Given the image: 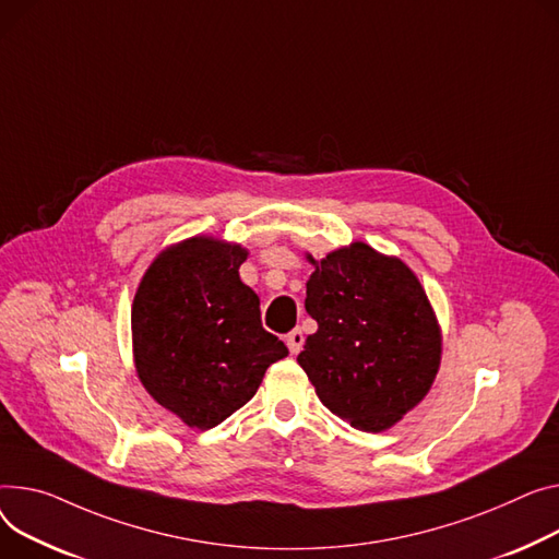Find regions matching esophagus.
Masks as SVG:
<instances>
[{
  "mask_svg": "<svg viewBox=\"0 0 559 559\" xmlns=\"http://www.w3.org/2000/svg\"><path fill=\"white\" fill-rule=\"evenodd\" d=\"M304 342H306V337H304V332H301L299 328H294L292 332H287L285 344H287V348H289V353H292V355H299V353H301Z\"/></svg>",
  "mask_w": 559,
  "mask_h": 559,
  "instance_id": "obj_1",
  "label": "esophagus"
}]
</instances>
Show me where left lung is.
I'll return each instance as SVG.
<instances>
[{
  "mask_svg": "<svg viewBox=\"0 0 559 559\" xmlns=\"http://www.w3.org/2000/svg\"><path fill=\"white\" fill-rule=\"evenodd\" d=\"M310 260L306 310L319 328L296 361L334 416L361 431L389 429L438 373L440 330L427 294L402 260L364 242Z\"/></svg>",
  "mask_w": 559,
  "mask_h": 559,
  "instance_id": "obj_1",
  "label": "left lung"
}]
</instances>
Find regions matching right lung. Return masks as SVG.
I'll return each mask as SVG.
<instances>
[{"label": "right lung", "mask_w": 559, "mask_h": 559, "mask_svg": "<svg viewBox=\"0 0 559 559\" xmlns=\"http://www.w3.org/2000/svg\"><path fill=\"white\" fill-rule=\"evenodd\" d=\"M245 258L240 245L183 240L157 255L134 296L139 380L193 429L227 420L287 355L260 323L255 292L240 281Z\"/></svg>", "instance_id": "1"}]
</instances>
